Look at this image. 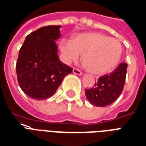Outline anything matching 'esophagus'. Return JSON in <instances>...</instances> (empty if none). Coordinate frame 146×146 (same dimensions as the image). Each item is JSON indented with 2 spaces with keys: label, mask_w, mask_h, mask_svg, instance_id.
<instances>
[{
  "label": "esophagus",
  "mask_w": 146,
  "mask_h": 146,
  "mask_svg": "<svg viewBox=\"0 0 146 146\" xmlns=\"http://www.w3.org/2000/svg\"><path fill=\"white\" fill-rule=\"evenodd\" d=\"M73 73L75 74H78V75H81V74H82V72L77 68H73Z\"/></svg>",
  "instance_id": "1"
}]
</instances>
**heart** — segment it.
<instances>
[{"mask_svg": "<svg viewBox=\"0 0 146 146\" xmlns=\"http://www.w3.org/2000/svg\"><path fill=\"white\" fill-rule=\"evenodd\" d=\"M60 50L66 64L76 61L83 53V64L95 74L112 71L119 64L122 54V47L119 40L95 32L81 34L72 40H62Z\"/></svg>", "mask_w": 146, "mask_h": 146, "instance_id": "b5f03b06", "label": "heart"}]
</instances>
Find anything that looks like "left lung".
<instances>
[{"mask_svg":"<svg viewBox=\"0 0 146 146\" xmlns=\"http://www.w3.org/2000/svg\"><path fill=\"white\" fill-rule=\"evenodd\" d=\"M127 66L126 63H121L113 72L101 76L93 88L85 89L86 98L92 105L104 107L119 98L125 85Z\"/></svg>","mask_w":146,"mask_h":146,"instance_id":"left-lung-1","label":"left lung"}]
</instances>
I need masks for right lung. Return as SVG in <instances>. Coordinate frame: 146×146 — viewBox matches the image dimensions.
<instances>
[{"instance_id":"obj_1","label":"right lung","mask_w":146,"mask_h":146,"mask_svg":"<svg viewBox=\"0 0 146 146\" xmlns=\"http://www.w3.org/2000/svg\"><path fill=\"white\" fill-rule=\"evenodd\" d=\"M60 25L44 26L26 37L16 64L17 82L30 98L44 100L55 93L72 68L62 63L54 40L61 37Z\"/></svg>"}]
</instances>
